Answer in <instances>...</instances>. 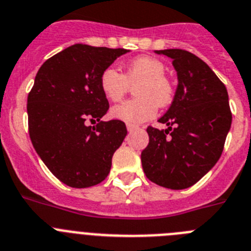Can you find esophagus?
<instances>
[{
  "instance_id": "obj_1",
  "label": "esophagus",
  "mask_w": 251,
  "mask_h": 251,
  "mask_svg": "<svg viewBox=\"0 0 251 251\" xmlns=\"http://www.w3.org/2000/svg\"><path fill=\"white\" fill-rule=\"evenodd\" d=\"M126 127H127V131H134V130H136V128H138V126H135V125H127L126 126Z\"/></svg>"
}]
</instances>
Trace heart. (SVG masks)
<instances>
[{
  "label": "heart",
  "instance_id": "1",
  "mask_svg": "<svg viewBox=\"0 0 251 251\" xmlns=\"http://www.w3.org/2000/svg\"><path fill=\"white\" fill-rule=\"evenodd\" d=\"M165 65L151 56H138L124 65L123 73L113 67L100 75L102 95L110 102H119L134 86L135 99L127 100L111 110L113 119L128 125H138L152 119L158 106L164 107L173 101L174 86L165 75Z\"/></svg>",
  "mask_w": 251,
  "mask_h": 251
}]
</instances>
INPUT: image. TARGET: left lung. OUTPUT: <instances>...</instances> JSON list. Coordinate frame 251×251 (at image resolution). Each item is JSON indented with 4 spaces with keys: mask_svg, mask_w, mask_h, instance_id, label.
<instances>
[{
    "mask_svg": "<svg viewBox=\"0 0 251 251\" xmlns=\"http://www.w3.org/2000/svg\"><path fill=\"white\" fill-rule=\"evenodd\" d=\"M173 59L178 87L171 107L159 123L148 126L149 144L141 151L148 179L171 189H184L203 177L220 159L232 113L225 84L195 54L183 49L159 50Z\"/></svg>",
    "mask_w": 251,
    "mask_h": 251,
    "instance_id": "8db88e82",
    "label": "left lung"
}]
</instances>
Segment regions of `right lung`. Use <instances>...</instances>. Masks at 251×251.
Wrapping results in <instances>:
<instances>
[{"instance_id":"1","label":"right lung","mask_w":251,"mask_h":251,"mask_svg":"<svg viewBox=\"0 0 251 251\" xmlns=\"http://www.w3.org/2000/svg\"><path fill=\"white\" fill-rule=\"evenodd\" d=\"M126 49L74 44L41 65L27 96L29 135L35 150L60 182L73 188L101 183L127 130L101 121L110 104L100 75ZM87 121H98L87 126Z\"/></svg>"}]
</instances>
